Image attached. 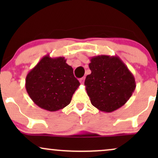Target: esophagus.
Here are the masks:
<instances>
[{"label": "esophagus", "mask_w": 158, "mask_h": 158, "mask_svg": "<svg viewBox=\"0 0 158 158\" xmlns=\"http://www.w3.org/2000/svg\"><path fill=\"white\" fill-rule=\"evenodd\" d=\"M85 79V77H82V78H81L80 79H79V81H80L81 84H83V83H84Z\"/></svg>", "instance_id": "34e87169"}]
</instances>
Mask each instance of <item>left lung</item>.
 Instances as JSON below:
<instances>
[{
  "instance_id": "8db88e82",
  "label": "left lung",
  "mask_w": 158,
  "mask_h": 158,
  "mask_svg": "<svg viewBox=\"0 0 158 158\" xmlns=\"http://www.w3.org/2000/svg\"><path fill=\"white\" fill-rule=\"evenodd\" d=\"M91 73L85 81L90 102L106 113L121 108L136 88L135 77L118 56L101 55L90 58Z\"/></svg>"
}]
</instances>
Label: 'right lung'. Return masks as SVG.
I'll return each instance as SVG.
<instances>
[{"label":"right lung","mask_w":158,"mask_h":158,"mask_svg":"<svg viewBox=\"0 0 158 158\" xmlns=\"http://www.w3.org/2000/svg\"><path fill=\"white\" fill-rule=\"evenodd\" d=\"M79 85L64 57L51 58L49 55L27 73L25 82L27 94L34 103L49 111L68 106Z\"/></svg>","instance_id":"obj_1"}]
</instances>
